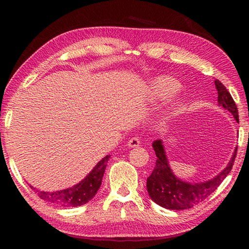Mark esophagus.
Wrapping results in <instances>:
<instances>
[{
	"instance_id": "esophagus-1",
	"label": "esophagus",
	"mask_w": 249,
	"mask_h": 249,
	"mask_svg": "<svg viewBox=\"0 0 249 249\" xmlns=\"http://www.w3.org/2000/svg\"><path fill=\"white\" fill-rule=\"evenodd\" d=\"M140 144H141L140 138L136 137V136L129 138V141H128V142H127L128 147H132V148H136V147L140 146Z\"/></svg>"
}]
</instances>
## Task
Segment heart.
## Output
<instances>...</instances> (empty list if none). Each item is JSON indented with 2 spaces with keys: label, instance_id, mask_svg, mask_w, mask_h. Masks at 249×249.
I'll list each match as a JSON object with an SVG mask.
<instances>
[{
  "label": "heart",
  "instance_id": "1",
  "mask_svg": "<svg viewBox=\"0 0 249 249\" xmlns=\"http://www.w3.org/2000/svg\"><path fill=\"white\" fill-rule=\"evenodd\" d=\"M181 89L180 83L176 79L162 75V77L155 78L149 82L148 89H147V101L150 104H157L165 102L174 98ZM183 107V101L181 99L175 100L169 107H168L160 116V122L162 125L167 124L174 117L179 114Z\"/></svg>",
  "mask_w": 249,
  "mask_h": 249
}]
</instances>
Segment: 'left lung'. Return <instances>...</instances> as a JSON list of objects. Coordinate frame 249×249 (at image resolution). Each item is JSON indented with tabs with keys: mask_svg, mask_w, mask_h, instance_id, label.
I'll list each match as a JSON object with an SVG mask.
<instances>
[{
	"mask_svg": "<svg viewBox=\"0 0 249 249\" xmlns=\"http://www.w3.org/2000/svg\"><path fill=\"white\" fill-rule=\"evenodd\" d=\"M214 83L217 90L218 104L230 111L234 119L238 122V109L231 93L227 91L224 84L217 79ZM153 148L157 160L153 172L147 178V191L155 203L169 210L191 209L193 205L204 201L211 193L216 190L225 177L230 174L237 153V147H236L229 165L213 179L192 184L184 182L172 174L161 141H155L153 142Z\"/></svg>",
	"mask_w": 249,
	"mask_h": 249,
	"instance_id": "1",
	"label": "left lung"
}]
</instances>
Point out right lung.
Listing matches in <instances>:
<instances>
[{
  "instance_id": "add662e5",
  "label": "right lung",
  "mask_w": 249,
  "mask_h": 249,
  "mask_svg": "<svg viewBox=\"0 0 249 249\" xmlns=\"http://www.w3.org/2000/svg\"><path fill=\"white\" fill-rule=\"evenodd\" d=\"M108 158L109 156H105L102 160H100L93 168V170L81 182L73 185L72 188L54 192L36 190L37 195L40 199L47 201L49 203L64 206V208H70V206L74 208V206H80L88 203L96 195V192L101 187ZM31 188L33 190H35V188H33L32 185Z\"/></svg>"
}]
</instances>
